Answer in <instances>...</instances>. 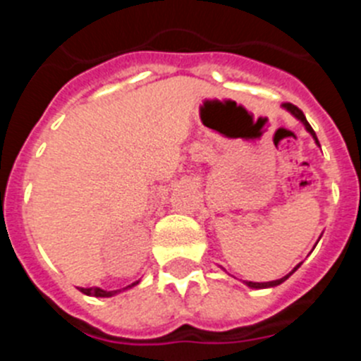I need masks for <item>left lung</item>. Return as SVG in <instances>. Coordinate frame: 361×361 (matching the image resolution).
Instances as JSON below:
<instances>
[{
    "instance_id": "obj_1",
    "label": "left lung",
    "mask_w": 361,
    "mask_h": 361,
    "mask_svg": "<svg viewBox=\"0 0 361 361\" xmlns=\"http://www.w3.org/2000/svg\"><path fill=\"white\" fill-rule=\"evenodd\" d=\"M282 108H283V110H288L289 114H291V116L295 117V119H298L300 123L304 124V128L307 130L309 133H311V137H312V139H314V142H317V145L320 146V142H318V139H317V133H314V130L311 128V124H309V123H307V119H305L304 111L300 110V108H296L295 104H291V103H283V104H282ZM298 267H300V264H298V266L295 267V269L291 271V273H288V275H286V276H282V279H279V280H273V282H247V280H245L244 283H245V286H247V288H251V289H266V288H275V286H280V283H282V282H286V280H288L289 276H291L293 273H295V271L298 269Z\"/></svg>"
}]
</instances>
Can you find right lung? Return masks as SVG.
<instances>
[{
	"label": "right lung",
	"mask_w": 361,
	"mask_h": 361,
	"mask_svg": "<svg viewBox=\"0 0 361 361\" xmlns=\"http://www.w3.org/2000/svg\"><path fill=\"white\" fill-rule=\"evenodd\" d=\"M137 283H139V280L133 283H130V286H126V288H123V289H116V291H106V289H101V288H78V289L82 293V295L95 296V298H108V296L119 295V293L126 291V289H132L133 286H137Z\"/></svg>",
	"instance_id": "1"
}]
</instances>
